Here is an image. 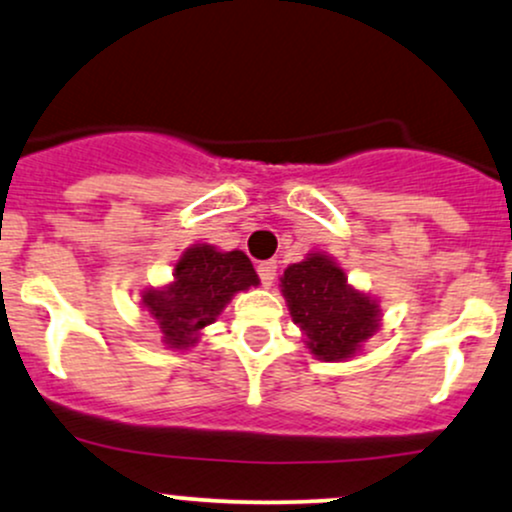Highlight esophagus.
<instances>
[{
    "mask_svg": "<svg viewBox=\"0 0 512 512\" xmlns=\"http://www.w3.org/2000/svg\"><path fill=\"white\" fill-rule=\"evenodd\" d=\"M276 271H278V263L276 261L258 263V278H261V283L266 285V288H271V285L276 283Z\"/></svg>",
    "mask_w": 512,
    "mask_h": 512,
    "instance_id": "34e87169",
    "label": "esophagus"
}]
</instances>
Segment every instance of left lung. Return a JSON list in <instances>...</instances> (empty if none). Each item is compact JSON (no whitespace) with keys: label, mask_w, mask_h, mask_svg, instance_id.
<instances>
[{"label":"left lung","mask_w":512,"mask_h":512,"mask_svg":"<svg viewBox=\"0 0 512 512\" xmlns=\"http://www.w3.org/2000/svg\"><path fill=\"white\" fill-rule=\"evenodd\" d=\"M280 283L293 322L317 359H349L378 329V302L351 288L342 268L324 254L288 266Z\"/></svg>","instance_id":"left-lung-1"}]
</instances>
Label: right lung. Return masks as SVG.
<instances>
[{"label":"right lung","mask_w":512,"mask_h":512,"mask_svg":"<svg viewBox=\"0 0 512 512\" xmlns=\"http://www.w3.org/2000/svg\"><path fill=\"white\" fill-rule=\"evenodd\" d=\"M251 285H258V276L244 251L195 244L175 263L173 283L144 290L141 305L158 322L170 349H188L200 329L217 320L232 295Z\"/></svg>","instance_id":"right-lung-1"}]
</instances>
